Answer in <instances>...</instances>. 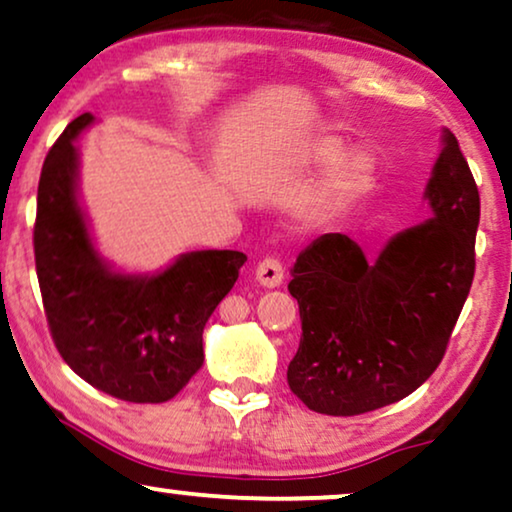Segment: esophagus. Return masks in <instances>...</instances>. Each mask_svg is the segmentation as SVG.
Returning <instances> with one entry per match:
<instances>
[{
	"mask_svg": "<svg viewBox=\"0 0 512 512\" xmlns=\"http://www.w3.org/2000/svg\"><path fill=\"white\" fill-rule=\"evenodd\" d=\"M283 274H285V269L278 257H264V260L257 264V269H255L257 281H260L264 288H278V285L283 283Z\"/></svg>",
	"mask_w": 512,
	"mask_h": 512,
	"instance_id": "esophagus-1",
	"label": "esophagus"
}]
</instances>
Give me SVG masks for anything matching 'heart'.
<instances>
[{"label":"heart","mask_w":512,"mask_h":512,"mask_svg":"<svg viewBox=\"0 0 512 512\" xmlns=\"http://www.w3.org/2000/svg\"><path fill=\"white\" fill-rule=\"evenodd\" d=\"M337 145H327L325 154H332ZM374 182V163L365 152H351L335 163V168L327 173L323 185L313 196V208L320 213L335 210L346 203L363 196Z\"/></svg>","instance_id":"heart-1"}]
</instances>
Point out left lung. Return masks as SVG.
Here are the masks:
<instances>
[{
  "label": "left lung",
  "mask_w": 512,
  "mask_h": 512,
  "mask_svg": "<svg viewBox=\"0 0 512 512\" xmlns=\"http://www.w3.org/2000/svg\"><path fill=\"white\" fill-rule=\"evenodd\" d=\"M426 196L431 220L388 241L374 262L344 234L299 252L288 290L302 339L288 384L309 410L353 417L398 403L445 358L473 285L480 222L478 185L449 131Z\"/></svg>",
  "instance_id": "left-lung-1"
}]
</instances>
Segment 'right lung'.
I'll return each mask as SVG.
<instances>
[{
    "mask_svg": "<svg viewBox=\"0 0 512 512\" xmlns=\"http://www.w3.org/2000/svg\"><path fill=\"white\" fill-rule=\"evenodd\" d=\"M81 114L49 149L37 189L34 264L53 344L81 379L128 403H166L203 365V327L248 257L187 252L156 276L112 274L77 203L74 138Z\"/></svg>",
    "mask_w": 512,
    "mask_h": 512,
    "instance_id": "add662e5",
    "label": "right lung"
}]
</instances>
